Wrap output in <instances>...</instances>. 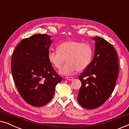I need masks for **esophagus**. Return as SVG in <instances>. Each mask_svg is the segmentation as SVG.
<instances>
[{
    "label": "esophagus",
    "instance_id": "34e87169",
    "mask_svg": "<svg viewBox=\"0 0 129 129\" xmlns=\"http://www.w3.org/2000/svg\"><path fill=\"white\" fill-rule=\"evenodd\" d=\"M66 79L68 80H69V81H72V80H73V77H66Z\"/></svg>",
    "mask_w": 129,
    "mask_h": 129
}]
</instances>
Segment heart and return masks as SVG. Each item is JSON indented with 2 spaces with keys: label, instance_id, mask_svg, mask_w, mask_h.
<instances>
[{
  "label": "heart",
  "instance_id": "b5f03b06",
  "mask_svg": "<svg viewBox=\"0 0 129 129\" xmlns=\"http://www.w3.org/2000/svg\"><path fill=\"white\" fill-rule=\"evenodd\" d=\"M93 49L89 44L70 40L63 42L57 50H50L48 59L54 68L60 69L65 61L67 63L59 70L61 75H72L77 70L82 71L90 64Z\"/></svg>",
  "mask_w": 129,
  "mask_h": 129
}]
</instances>
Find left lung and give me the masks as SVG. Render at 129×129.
<instances>
[{
    "instance_id": "1",
    "label": "left lung",
    "mask_w": 129,
    "mask_h": 129,
    "mask_svg": "<svg viewBox=\"0 0 129 129\" xmlns=\"http://www.w3.org/2000/svg\"><path fill=\"white\" fill-rule=\"evenodd\" d=\"M93 39L95 41L94 58L79 76L82 86L77 101L87 109L98 108L108 99L119 74V60L113 46L102 38Z\"/></svg>"
}]
</instances>
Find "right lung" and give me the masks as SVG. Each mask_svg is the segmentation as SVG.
Wrapping results in <instances>:
<instances>
[{"instance_id": "right-lung-1", "label": "right lung", "mask_w": 129, "mask_h": 129, "mask_svg": "<svg viewBox=\"0 0 129 129\" xmlns=\"http://www.w3.org/2000/svg\"><path fill=\"white\" fill-rule=\"evenodd\" d=\"M51 36L35 34L23 39L14 50L12 74L22 98L29 105L43 106L53 96L56 84L62 78L49 61Z\"/></svg>"}]
</instances>
